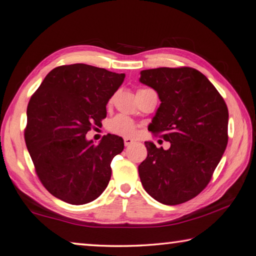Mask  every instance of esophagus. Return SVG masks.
Listing matches in <instances>:
<instances>
[{
    "label": "esophagus",
    "instance_id": "obj_1",
    "mask_svg": "<svg viewBox=\"0 0 256 256\" xmlns=\"http://www.w3.org/2000/svg\"><path fill=\"white\" fill-rule=\"evenodd\" d=\"M133 142H134V141H133L132 138H124V145H125V146H128V145H131Z\"/></svg>",
    "mask_w": 256,
    "mask_h": 256
}]
</instances>
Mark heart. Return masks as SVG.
<instances>
[{
  "instance_id": "1",
  "label": "heart",
  "mask_w": 256,
  "mask_h": 256,
  "mask_svg": "<svg viewBox=\"0 0 256 256\" xmlns=\"http://www.w3.org/2000/svg\"><path fill=\"white\" fill-rule=\"evenodd\" d=\"M112 101V100H111ZM110 131L125 138H131L136 132V124L124 115H118L108 124Z\"/></svg>"
}]
</instances>
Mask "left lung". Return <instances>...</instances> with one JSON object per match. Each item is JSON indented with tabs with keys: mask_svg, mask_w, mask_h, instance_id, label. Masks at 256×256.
Instances as JSON below:
<instances>
[{
	"mask_svg": "<svg viewBox=\"0 0 256 256\" xmlns=\"http://www.w3.org/2000/svg\"><path fill=\"white\" fill-rule=\"evenodd\" d=\"M140 82L156 91L161 104L148 131L171 143L145 142L148 158L138 165L145 191L158 202L176 205L201 193L228 145V111L221 94L192 68L141 71Z\"/></svg>",
	"mask_w": 256,
	"mask_h": 256,
	"instance_id": "obj_1",
	"label": "left lung"
}]
</instances>
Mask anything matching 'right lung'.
Wrapping results in <instances>:
<instances>
[{
    "label": "right lung",
    "instance_id": "obj_1",
    "mask_svg": "<svg viewBox=\"0 0 256 256\" xmlns=\"http://www.w3.org/2000/svg\"><path fill=\"white\" fill-rule=\"evenodd\" d=\"M124 78L88 64L62 65L32 95L25 143L38 178L53 196L82 205L106 188L123 138L108 134L95 145L85 135L106 116V104Z\"/></svg>",
    "mask_w": 256,
    "mask_h": 256
}]
</instances>
